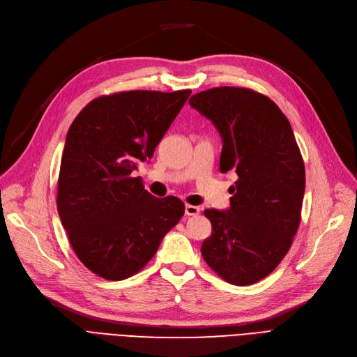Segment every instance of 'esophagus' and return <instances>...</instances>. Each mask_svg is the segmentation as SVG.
Here are the masks:
<instances>
[{
  "label": "esophagus",
  "mask_w": 357,
  "mask_h": 357,
  "mask_svg": "<svg viewBox=\"0 0 357 357\" xmlns=\"http://www.w3.org/2000/svg\"><path fill=\"white\" fill-rule=\"evenodd\" d=\"M199 211H201V208L197 207V205H190V204L185 205V214L186 215H198Z\"/></svg>",
  "instance_id": "esophagus-1"
}]
</instances>
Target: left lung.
<instances>
[{"mask_svg": "<svg viewBox=\"0 0 357 357\" xmlns=\"http://www.w3.org/2000/svg\"><path fill=\"white\" fill-rule=\"evenodd\" d=\"M190 104L218 130L221 174L238 176L230 207L204 211L213 233L202 257L227 282L252 285L280 264L296 234L305 191L301 152L284 112L259 92L220 86Z\"/></svg>", "mask_w": 357, "mask_h": 357, "instance_id": "1", "label": "left lung"}]
</instances>
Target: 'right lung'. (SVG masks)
<instances>
[{"mask_svg": "<svg viewBox=\"0 0 357 357\" xmlns=\"http://www.w3.org/2000/svg\"><path fill=\"white\" fill-rule=\"evenodd\" d=\"M190 89L127 91L92 100L70 124L58 181V213L82 264L108 280L133 276L183 215L176 197L156 198L135 176Z\"/></svg>", "mask_w": 357, "mask_h": 357, "instance_id": "right-lung-1", "label": "right lung"}]
</instances>
